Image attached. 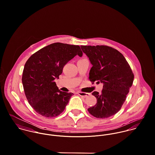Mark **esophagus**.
Segmentation results:
<instances>
[{
	"label": "esophagus",
	"instance_id": "34e87169",
	"mask_svg": "<svg viewBox=\"0 0 155 155\" xmlns=\"http://www.w3.org/2000/svg\"><path fill=\"white\" fill-rule=\"evenodd\" d=\"M78 95H79L81 97H83L84 98H87L88 96H89L90 94L89 93H86V92H78Z\"/></svg>",
	"mask_w": 155,
	"mask_h": 155
}]
</instances>
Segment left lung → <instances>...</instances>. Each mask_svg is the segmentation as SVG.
<instances>
[{"label": "left lung", "instance_id": "obj_1", "mask_svg": "<svg viewBox=\"0 0 155 155\" xmlns=\"http://www.w3.org/2000/svg\"><path fill=\"white\" fill-rule=\"evenodd\" d=\"M81 46L92 65L89 81L103 84L101 93H92L97 103L88 110L97 118H107L120 110L124 103L133 85V71L124 55L114 48L106 45Z\"/></svg>", "mask_w": 155, "mask_h": 155}]
</instances>
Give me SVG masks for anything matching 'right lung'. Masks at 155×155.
I'll list each match as a JSON object with an SVG mask.
<instances>
[{
  "mask_svg": "<svg viewBox=\"0 0 155 155\" xmlns=\"http://www.w3.org/2000/svg\"><path fill=\"white\" fill-rule=\"evenodd\" d=\"M76 55H83L79 45L57 42L41 49L26 61L22 73L24 91L28 103L39 114L53 117L65 109L73 94L59 90L55 80Z\"/></svg>",
  "mask_w": 155,
  "mask_h": 155,
  "instance_id": "obj_1",
  "label": "right lung"
}]
</instances>
